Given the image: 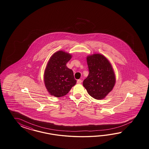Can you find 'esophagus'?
<instances>
[{
	"instance_id": "34e87169",
	"label": "esophagus",
	"mask_w": 149,
	"mask_h": 149,
	"mask_svg": "<svg viewBox=\"0 0 149 149\" xmlns=\"http://www.w3.org/2000/svg\"><path fill=\"white\" fill-rule=\"evenodd\" d=\"M81 83H82V80L79 79V80H78L77 81V84H81Z\"/></svg>"
}]
</instances>
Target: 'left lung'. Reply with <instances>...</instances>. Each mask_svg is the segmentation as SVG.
Masks as SVG:
<instances>
[{
    "label": "left lung",
    "instance_id": "left-lung-1",
    "mask_svg": "<svg viewBox=\"0 0 149 149\" xmlns=\"http://www.w3.org/2000/svg\"><path fill=\"white\" fill-rule=\"evenodd\" d=\"M89 73L84 80L83 85L91 96L102 100L113 90L116 83V76L113 66L105 56L93 54L87 57Z\"/></svg>",
    "mask_w": 149,
    "mask_h": 149
}]
</instances>
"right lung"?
I'll return each instance as SVG.
<instances>
[{"instance_id":"add662e5","label":"right lung","mask_w":149,"mask_h":149,"mask_svg":"<svg viewBox=\"0 0 149 149\" xmlns=\"http://www.w3.org/2000/svg\"><path fill=\"white\" fill-rule=\"evenodd\" d=\"M72 56L65 51H58L51 56L48 62L44 72V83L52 96H65L75 85L73 70L66 65Z\"/></svg>"}]
</instances>
